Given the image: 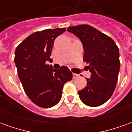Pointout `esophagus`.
Here are the masks:
<instances>
[{
	"mask_svg": "<svg viewBox=\"0 0 132 132\" xmlns=\"http://www.w3.org/2000/svg\"><path fill=\"white\" fill-rule=\"evenodd\" d=\"M78 76H79V75L77 74V73H73V78L74 79L75 78H77Z\"/></svg>",
	"mask_w": 132,
	"mask_h": 132,
	"instance_id": "1",
	"label": "esophagus"
}]
</instances>
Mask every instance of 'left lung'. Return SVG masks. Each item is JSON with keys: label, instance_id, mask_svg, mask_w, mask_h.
Here are the masks:
<instances>
[{"label": "left lung", "instance_id": "1", "mask_svg": "<svg viewBox=\"0 0 132 132\" xmlns=\"http://www.w3.org/2000/svg\"><path fill=\"white\" fill-rule=\"evenodd\" d=\"M69 32L77 36L84 49L83 61L89 64L90 78L87 86L78 91L80 100L90 107H97L110 98L119 75V48L113 39L88 24L69 27Z\"/></svg>", "mask_w": 132, "mask_h": 132}]
</instances>
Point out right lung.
I'll use <instances>...</instances> for the list:
<instances>
[{
    "mask_svg": "<svg viewBox=\"0 0 132 132\" xmlns=\"http://www.w3.org/2000/svg\"><path fill=\"white\" fill-rule=\"evenodd\" d=\"M66 31L64 28L36 32L17 46L15 63L24 92L35 105L43 108H52L60 101L63 85L72 80L69 69L62 66L54 69L51 61L54 42Z\"/></svg>",
    "mask_w": 132,
    "mask_h": 132,
    "instance_id": "add662e5",
    "label": "right lung"
}]
</instances>
